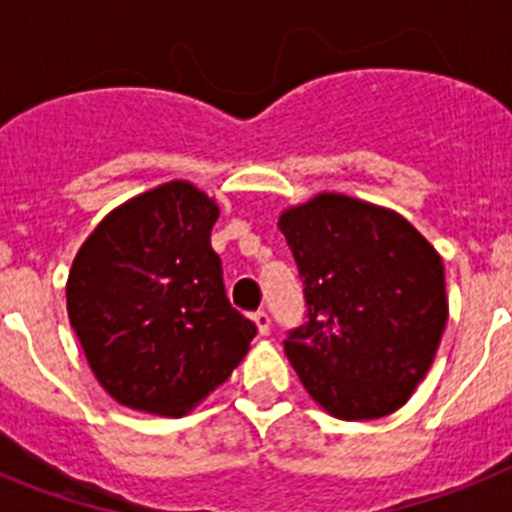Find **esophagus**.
Returning <instances> with one entry per match:
<instances>
[{"label":"esophagus","mask_w":512,"mask_h":512,"mask_svg":"<svg viewBox=\"0 0 512 512\" xmlns=\"http://www.w3.org/2000/svg\"><path fill=\"white\" fill-rule=\"evenodd\" d=\"M251 318H253V323H256V328H259V333H261V336H266V333H269V328H271V320H269V315H266L264 310H259V312H253Z\"/></svg>","instance_id":"34e87169"}]
</instances>
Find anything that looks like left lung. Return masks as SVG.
Instances as JSON below:
<instances>
[{
    "label": "left lung",
    "mask_w": 512,
    "mask_h": 512,
    "mask_svg": "<svg viewBox=\"0 0 512 512\" xmlns=\"http://www.w3.org/2000/svg\"><path fill=\"white\" fill-rule=\"evenodd\" d=\"M307 323L284 341L307 395L341 420L410 400L436 359L449 300L436 248L395 210L320 192L279 215Z\"/></svg>",
    "instance_id": "left-lung-1"
}]
</instances>
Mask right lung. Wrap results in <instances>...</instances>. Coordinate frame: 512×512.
<instances>
[{"label": "right lung", "mask_w": 512, "mask_h": 512, "mask_svg": "<svg viewBox=\"0 0 512 512\" xmlns=\"http://www.w3.org/2000/svg\"><path fill=\"white\" fill-rule=\"evenodd\" d=\"M217 215L212 197L174 179L115 207L76 253L71 328L125 408L179 418L248 354L256 325L225 297L210 246Z\"/></svg>", "instance_id": "right-lung-1"}]
</instances>
